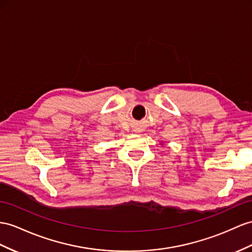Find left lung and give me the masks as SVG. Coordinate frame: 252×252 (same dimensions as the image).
<instances>
[{"mask_svg": "<svg viewBox=\"0 0 252 252\" xmlns=\"http://www.w3.org/2000/svg\"><path fill=\"white\" fill-rule=\"evenodd\" d=\"M160 146H164V143H160Z\"/></svg>", "mask_w": 252, "mask_h": 252, "instance_id": "obj_1", "label": "left lung"}]
</instances>
